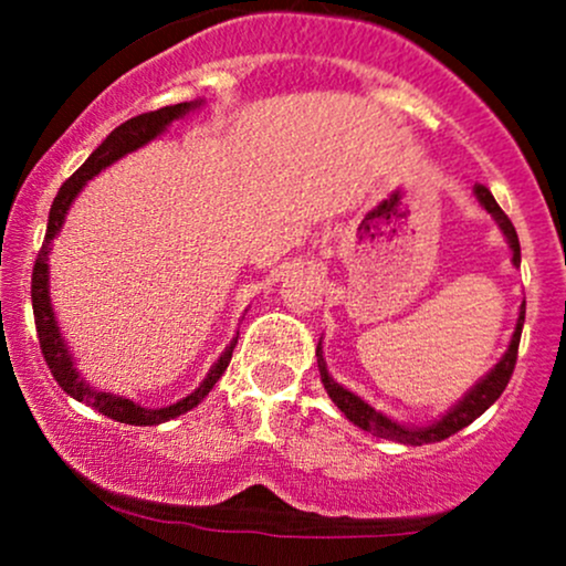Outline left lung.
I'll list each match as a JSON object with an SVG mask.
<instances>
[{"label": "left lung", "mask_w": 566, "mask_h": 566, "mask_svg": "<svg viewBox=\"0 0 566 566\" xmlns=\"http://www.w3.org/2000/svg\"><path fill=\"white\" fill-rule=\"evenodd\" d=\"M473 193H476V202L482 205L490 216H493L495 224H499V230L504 232L506 243H510V249H512V265L521 268V241H517V232H515V227H512V221L506 219V213L499 208V202H495L493 193H490L488 188L476 186L473 188ZM523 319H526V301L521 304L515 331H512L510 347H506L504 356L499 358V364H495L490 373H484L482 378H479L476 384H473L471 389L462 394L458 402L447 410V413L438 416V419H432L430 424H399V421H394L391 416L380 413L378 408H373L367 399H361L358 394H353L342 384H336V380L328 375V367H325L323 345H319L323 339L317 342L319 380H323L331 402H334L336 408H339L342 413L353 421V424L361 427L364 432H373V436L386 438V441L405 443V447H421V443L443 441V438L454 436V432H460L462 427L471 424L473 419H479V416H482L484 410H488L490 405H493L495 399L504 394L506 384H510V378H512V369H515V361H517V345H521Z\"/></svg>", "instance_id": "1"}]
</instances>
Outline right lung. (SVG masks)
Instances as JSON below:
<instances>
[{
  "instance_id": "obj_1",
  "label": "right lung",
  "mask_w": 566,
  "mask_h": 566,
  "mask_svg": "<svg viewBox=\"0 0 566 566\" xmlns=\"http://www.w3.org/2000/svg\"><path fill=\"white\" fill-rule=\"evenodd\" d=\"M205 101H186V104H175V106H164L158 112H147L139 114V117H130L128 123L117 125L112 134L106 136L104 142L98 145V150L82 164L56 191L54 202H51L49 210V227H45V241L43 249H40L38 260H35V271H32V312H35V325H38V339H40V350H43L45 364H49L51 375H54L56 384L62 386V391L71 394L73 399L78 402L90 405L98 413L108 416V419L119 421V424H134V427H153V424H164V421L177 419L180 413H188L191 408H197L205 397H208L210 389L216 386V380L224 375V369L230 367L232 350L238 345V336H232L230 345L224 347V353L219 356V361L210 367V373L205 375L202 384L197 386L188 397L177 399V402L167 405V408H145V405L134 402V399H125L119 394L112 391H101L95 386H90L87 380L82 378V373L76 369V358H73L71 347H67L65 336H62L60 323H56L54 315V304H51V279H49V254H51V243L54 238L60 235V230L65 227L67 210L71 205L76 202V197L82 193V188L93 180L101 169L112 167L114 161H119L128 153L139 150L145 147L147 142L158 139L175 119H182L188 112L202 106Z\"/></svg>"
}]
</instances>
